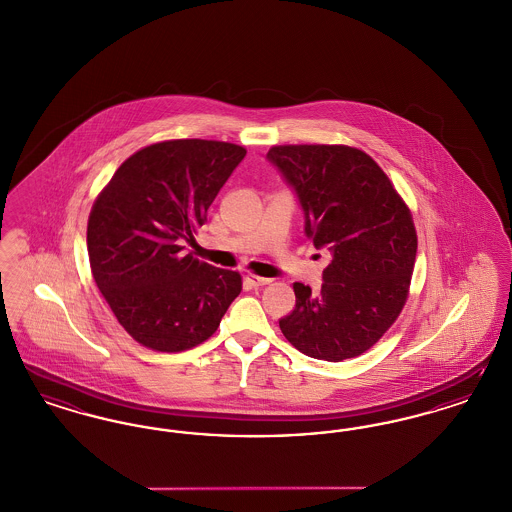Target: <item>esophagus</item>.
<instances>
[{"instance_id":"34e87169","label":"esophagus","mask_w":512,"mask_h":512,"mask_svg":"<svg viewBox=\"0 0 512 512\" xmlns=\"http://www.w3.org/2000/svg\"><path fill=\"white\" fill-rule=\"evenodd\" d=\"M245 280L251 284V286H255V288H259V286H267L270 284V278H263V276H257V274H245Z\"/></svg>"}]
</instances>
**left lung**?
<instances>
[{"label": "left lung", "instance_id": "obj_1", "mask_svg": "<svg viewBox=\"0 0 512 512\" xmlns=\"http://www.w3.org/2000/svg\"><path fill=\"white\" fill-rule=\"evenodd\" d=\"M267 157L297 194L305 234L332 253L320 292L293 284L295 307L280 318V330L307 357H359L407 301L416 259L413 215L386 172L357 147L274 146Z\"/></svg>", "mask_w": 512, "mask_h": 512}]
</instances>
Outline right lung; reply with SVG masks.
Here are the masks:
<instances>
[{
    "label": "right lung",
    "instance_id": "obj_1",
    "mask_svg": "<svg viewBox=\"0 0 512 512\" xmlns=\"http://www.w3.org/2000/svg\"><path fill=\"white\" fill-rule=\"evenodd\" d=\"M215 140H167L130 155L88 219L94 280L122 328L142 345L178 353L209 340L242 276L184 253L207 209L245 157Z\"/></svg>",
    "mask_w": 512,
    "mask_h": 512
}]
</instances>
